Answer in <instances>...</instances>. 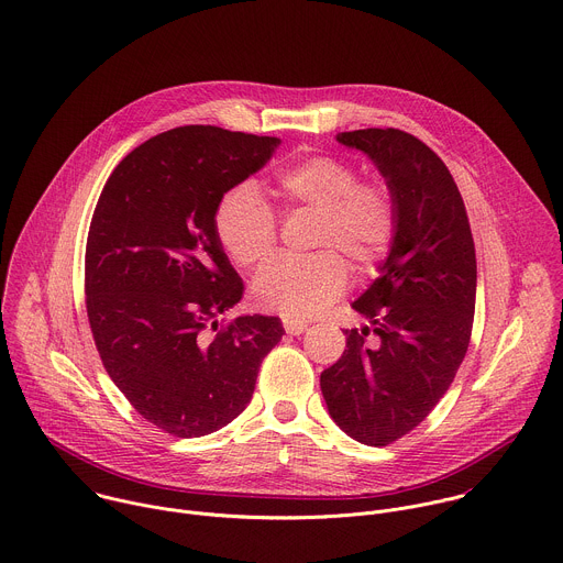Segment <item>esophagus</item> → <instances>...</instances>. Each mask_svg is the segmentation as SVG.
Returning <instances> with one entry per match:
<instances>
[{"label": "esophagus", "instance_id": "obj_1", "mask_svg": "<svg viewBox=\"0 0 563 563\" xmlns=\"http://www.w3.org/2000/svg\"><path fill=\"white\" fill-rule=\"evenodd\" d=\"M283 327H285V331H287V333H291V335H298V333H302V331L307 329V322H300V320H289V318H285V320H283Z\"/></svg>", "mask_w": 563, "mask_h": 563}]
</instances>
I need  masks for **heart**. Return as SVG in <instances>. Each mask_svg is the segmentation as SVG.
<instances>
[{"label":"heart","instance_id":"heart-1","mask_svg":"<svg viewBox=\"0 0 563 563\" xmlns=\"http://www.w3.org/2000/svg\"><path fill=\"white\" fill-rule=\"evenodd\" d=\"M340 156L313 154L283 167L274 192L287 212L318 214L309 258H285L267 267L252 287L254 302L269 313L305 320L329 309L346 289L351 263L373 274L391 252L400 230V203L383 178H357ZM214 234L241 269L269 263L278 245V221L252 183L234 185L214 210Z\"/></svg>","mask_w":563,"mask_h":563}]
</instances>
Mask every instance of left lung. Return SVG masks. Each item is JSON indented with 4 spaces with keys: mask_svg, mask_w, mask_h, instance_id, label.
<instances>
[{
    "mask_svg": "<svg viewBox=\"0 0 563 563\" xmlns=\"http://www.w3.org/2000/svg\"><path fill=\"white\" fill-rule=\"evenodd\" d=\"M394 187L400 230L380 278L353 302L371 327L344 329L346 349L320 373L333 422L366 446L411 433L449 391L466 355L477 289L471 223L444 161L398 128L338 134ZM373 332V345L365 338Z\"/></svg>",
    "mask_w": 563,
    "mask_h": 563,
    "instance_id": "8db88e82",
    "label": "left lung"
}]
</instances>
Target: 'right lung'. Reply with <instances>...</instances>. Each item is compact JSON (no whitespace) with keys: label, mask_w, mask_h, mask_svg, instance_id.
Instances as JSON below:
<instances>
[{"label":"right lung","mask_w":563,"mask_h":563,"mask_svg":"<svg viewBox=\"0 0 563 563\" xmlns=\"http://www.w3.org/2000/svg\"><path fill=\"white\" fill-rule=\"evenodd\" d=\"M280 141L183 125L134 147L106 180L86 243V311L101 362L134 411L174 438L241 416L276 316L219 322L245 291L217 234L221 197Z\"/></svg>","instance_id":"obj_1"}]
</instances>
